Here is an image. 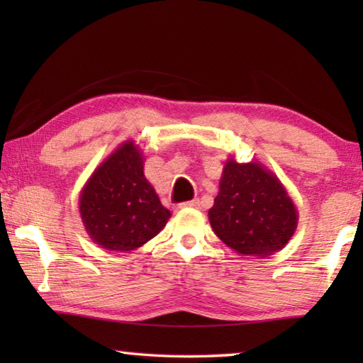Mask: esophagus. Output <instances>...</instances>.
<instances>
[{"label":"esophagus","mask_w":363,"mask_h":363,"mask_svg":"<svg viewBox=\"0 0 363 363\" xmlns=\"http://www.w3.org/2000/svg\"><path fill=\"white\" fill-rule=\"evenodd\" d=\"M181 208H195V210H199L200 208V200H190V201H186V203H181Z\"/></svg>","instance_id":"esophagus-1"}]
</instances>
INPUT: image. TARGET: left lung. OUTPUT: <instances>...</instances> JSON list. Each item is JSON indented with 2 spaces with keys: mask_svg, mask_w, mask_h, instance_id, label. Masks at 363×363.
<instances>
[{
  "mask_svg": "<svg viewBox=\"0 0 363 363\" xmlns=\"http://www.w3.org/2000/svg\"><path fill=\"white\" fill-rule=\"evenodd\" d=\"M216 235L242 256L267 257L291 240L298 210L284 184L259 162L224 163L219 194L208 211Z\"/></svg>",
  "mask_w": 363,
  "mask_h": 363,
  "instance_id": "8db88e82",
  "label": "left lung"
}]
</instances>
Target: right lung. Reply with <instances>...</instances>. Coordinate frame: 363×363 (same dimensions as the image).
Returning a JSON list of instances; mask_svg holds the SVG:
<instances>
[{"instance_id":"obj_1","label":"right lung","mask_w":363,"mask_h":363,"mask_svg":"<svg viewBox=\"0 0 363 363\" xmlns=\"http://www.w3.org/2000/svg\"><path fill=\"white\" fill-rule=\"evenodd\" d=\"M79 216L91 240L128 253L164 229L171 218L144 174V152L125 140L94 169L79 192Z\"/></svg>"}]
</instances>
